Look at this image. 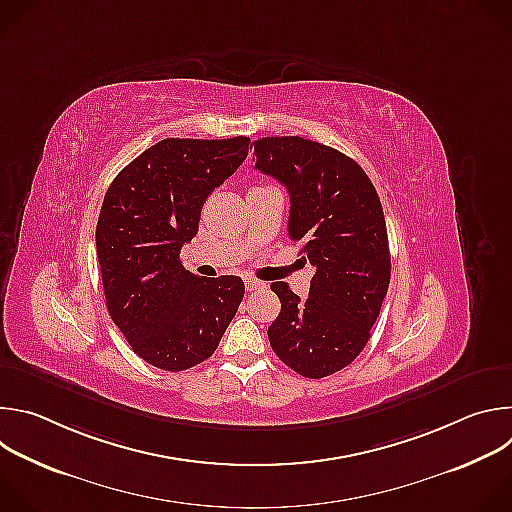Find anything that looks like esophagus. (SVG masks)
Instances as JSON below:
<instances>
[{
	"instance_id": "obj_1",
	"label": "esophagus",
	"mask_w": 512,
	"mask_h": 512,
	"mask_svg": "<svg viewBox=\"0 0 512 512\" xmlns=\"http://www.w3.org/2000/svg\"><path fill=\"white\" fill-rule=\"evenodd\" d=\"M245 287H247V291H257V289H263L265 285L261 281H257V279H247Z\"/></svg>"
}]
</instances>
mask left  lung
Returning <instances> with one entry per match:
<instances>
[{
    "instance_id": "8db88e82",
    "label": "left lung",
    "mask_w": 512,
    "mask_h": 512,
    "mask_svg": "<svg viewBox=\"0 0 512 512\" xmlns=\"http://www.w3.org/2000/svg\"><path fill=\"white\" fill-rule=\"evenodd\" d=\"M255 168L289 192L287 235L316 269L310 298L271 283L281 312L267 336L291 371L322 379L360 354L391 281V253L379 194L342 152L298 135L261 137Z\"/></svg>"
}]
</instances>
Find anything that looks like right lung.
Instances as JSON below:
<instances>
[{"label":"right lung","mask_w":512,"mask_h":512,"mask_svg":"<svg viewBox=\"0 0 512 512\" xmlns=\"http://www.w3.org/2000/svg\"><path fill=\"white\" fill-rule=\"evenodd\" d=\"M249 137L162 139L111 182L97 223L107 310L145 362L186 371L212 356L245 296L237 275L198 277L180 251L208 194L245 162Z\"/></svg>","instance_id":"1"}]
</instances>
